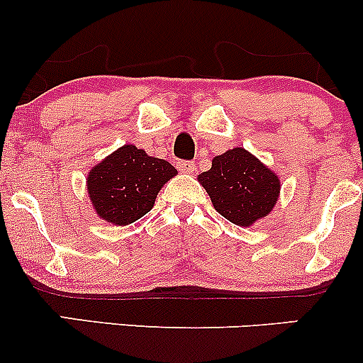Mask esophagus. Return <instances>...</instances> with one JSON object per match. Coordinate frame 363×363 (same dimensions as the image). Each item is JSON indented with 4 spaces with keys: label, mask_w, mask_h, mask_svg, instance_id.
Returning <instances> with one entry per match:
<instances>
[{
    "label": "esophagus",
    "mask_w": 363,
    "mask_h": 363,
    "mask_svg": "<svg viewBox=\"0 0 363 363\" xmlns=\"http://www.w3.org/2000/svg\"><path fill=\"white\" fill-rule=\"evenodd\" d=\"M177 167L181 172H184V174H193L196 169L193 162H177Z\"/></svg>",
    "instance_id": "esophagus-1"
}]
</instances>
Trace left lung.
<instances>
[{
	"mask_svg": "<svg viewBox=\"0 0 363 363\" xmlns=\"http://www.w3.org/2000/svg\"><path fill=\"white\" fill-rule=\"evenodd\" d=\"M198 181L215 210L239 227H252L272 213L281 189L280 177L242 147L216 155Z\"/></svg>",
	"mask_w": 363,
	"mask_h": 363,
	"instance_id": "left-lung-1",
	"label": "left lung"
}]
</instances>
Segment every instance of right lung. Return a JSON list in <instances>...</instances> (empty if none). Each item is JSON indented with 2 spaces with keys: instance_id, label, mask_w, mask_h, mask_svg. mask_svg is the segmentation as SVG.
Here are the masks:
<instances>
[{
  "instance_id": "right-lung-1",
  "label": "right lung",
  "mask_w": 363,
  "mask_h": 363,
  "mask_svg": "<svg viewBox=\"0 0 363 363\" xmlns=\"http://www.w3.org/2000/svg\"><path fill=\"white\" fill-rule=\"evenodd\" d=\"M177 170L135 145H123L90 169L86 191L99 218L124 227L147 215Z\"/></svg>"
}]
</instances>
